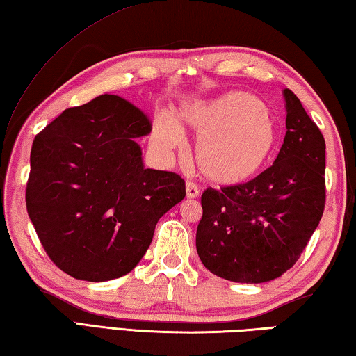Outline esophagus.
I'll use <instances>...</instances> for the list:
<instances>
[{
  "label": "esophagus",
  "mask_w": 356,
  "mask_h": 356,
  "mask_svg": "<svg viewBox=\"0 0 356 356\" xmlns=\"http://www.w3.org/2000/svg\"><path fill=\"white\" fill-rule=\"evenodd\" d=\"M185 188H186V197H196L200 195V188H197V185L195 182H191V180H186Z\"/></svg>",
  "instance_id": "obj_1"
}]
</instances>
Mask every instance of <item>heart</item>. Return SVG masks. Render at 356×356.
Wrapping results in <instances>:
<instances>
[{
	"instance_id": "obj_1",
	"label": "heart",
	"mask_w": 356,
	"mask_h": 356,
	"mask_svg": "<svg viewBox=\"0 0 356 356\" xmlns=\"http://www.w3.org/2000/svg\"><path fill=\"white\" fill-rule=\"evenodd\" d=\"M180 122L200 135L195 160L200 171L215 185H238L261 172L278 144L272 111L256 95L227 92L213 100L185 106ZM152 143L156 149L182 146V129L172 118L159 114Z\"/></svg>"
}]
</instances>
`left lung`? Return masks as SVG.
Returning <instances> with one entry per match:
<instances>
[{
  "mask_svg": "<svg viewBox=\"0 0 356 356\" xmlns=\"http://www.w3.org/2000/svg\"><path fill=\"white\" fill-rule=\"evenodd\" d=\"M275 163L248 182L204 190L196 250L213 275L265 282L292 268L325 209V140L291 89Z\"/></svg>",
  "mask_w": 356,
  "mask_h": 356,
  "instance_id": "8db88e82",
  "label": "left lung"
}]
</instances>
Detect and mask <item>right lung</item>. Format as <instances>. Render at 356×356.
<instances>
[{"instance_id":"1","label":"right lung","mask_w":356,"mask_h":356,"mask_svg":"<svg viewBox=\"0 0 356 356\" xmlns=\"http://www.w3.org/2000/svg\"><path fill=\"white\" fill-rule=\"evenodd\" d=\"M150 130L140 108L104 94L35 135L26 209L64 273L95 282L127 275L146 254L156 221L185 197L179 174L143 166L135 138Z\"/></svg>"}]
</instances>
